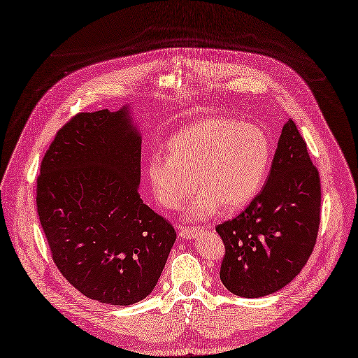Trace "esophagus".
Masks as SVG:
<instances>
[{
    "label": "esophagus",
    "mask_w": 358,
    "mask_h": 358,
    "mask_svg": "<svg viewBox=\"0 0 358 358\" xmlns=\"http://www.w3.org/2000/svg\"><path fill=\"white\" fill-rule=\"evenodd\" d=\"M199 229L195 227H189V226H180L179 227V236L182 239H194L195 236H198Z\"/></svg>",
    "instance_id": "esophagus-1"
}]
</instances>
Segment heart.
<instances>
[{
  "instance_id": "b5f03b06",
  "label": "heart",
  "mask_w": 358,
  "mask_h": 358,
  "mask_svg": "<svg viewBox=\"0 0 358 358\" xmlns=\"http://www.w3.org/2000/svg\"><path fill=\"white\" fill-rule=\"evenodd\" d=\"M167 157L151 155L147 175L157 201L179 210L196 188L188 214L210 218L220 206L239 210L258 194L269 163L265 132L227 117H207L178 131L166 144ZM196 182H194L193 180Z\"/></svg>"
}]
</instances>
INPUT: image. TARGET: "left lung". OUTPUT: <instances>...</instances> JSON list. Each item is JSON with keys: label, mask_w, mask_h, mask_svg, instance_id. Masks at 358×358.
Instances as JSON below:
<instances>
[{"label": "left lung", "mask_w": 358, "mask_h": 358, "mask_svg": "<svg viewBox=\"0 0 358 358\" xmlns=\"http://www.w3.org/2000/svg\"><path fill=\"white\" fill-rule=\"evenodd\" d=\"M319 223V172L288 119L262 191L243 213L215 227L226 248L221 282L246 299L281 290L308 262Z\"/></svg>", "instance_id": "1"}]
</instances>
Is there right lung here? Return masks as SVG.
<instances>
[{"label": "right lung", "mask_w": 358, "mask_h": 358, "mask_svg": "<svg viewBox=\"0 0 358 358\" xmlns=\"http://www.w3.org/2000/svg\"><path fill=\"white\" fill-rule=\"evenodd\" d=\"M141 135L129 108L77 113L41 164L36 206L50 255L86 297L112 306L145 299L176 231L138 194Z\"/></svg>", "instance_id": "add662e5"}]
</instances>
